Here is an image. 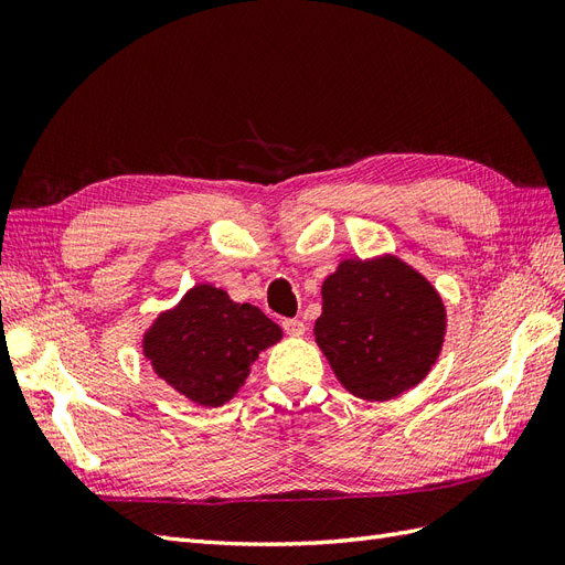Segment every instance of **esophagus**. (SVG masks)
Here are the masks:
<instances>
[{"label":"esophagus","instance_id":"1","mask_svg":"<svg viewBox=\"0 0 565 565\" xmlns=\"http://www.w3.org/2000/svg\"><path fill=\"white\" fill-rule=\"evenodd\" d=\"M280 324H282V330H285L287 334H292V337H299V334H303V330H306V324H303L299 318H285Z\"/></svg>","mask_w":565,"mask_h":565}]
</instances>
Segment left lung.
Masks as SVG:
<instances>
[{
	"label": "left lung",
	"mask_w": 565,
	"mask_h": 565,
	"mask_svg": "<svg viewBox=\"0 0 565 565\" xmlns=\"http://www.w3.org/2000/svg\"><path fill=\"white\" fill-rule=\"evenodd\" d=\"M446 334V309L417 270L384 256L341 262L322 282L316 341L353 396L388 401L419 384Z\"/></svg>",
	"instance_id": "obj_1"
}]
</instances>
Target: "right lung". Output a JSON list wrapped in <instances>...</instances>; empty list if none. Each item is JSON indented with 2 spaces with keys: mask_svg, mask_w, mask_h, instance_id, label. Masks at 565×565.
I'll return each instance as SVG.
<instances>
[{
  "mask_svg": "<svg viewBox=\"0 0 565 565\" xmlns=\"http://www.w3.org/2000/svg\"><path fill=\"white\" fill-rule=\"evenodd\" d=\"M278 339L280 328L256 306L235 303L224 289L198 285L148 330L143 353L185 398L218 407L235 396L249 365Z\"/></svg>",
  "mask_w": 565,
  "mask_h": 565,
  "instance_id": "right-lung-1",
  "label": "right lung"
}]
</instances>
